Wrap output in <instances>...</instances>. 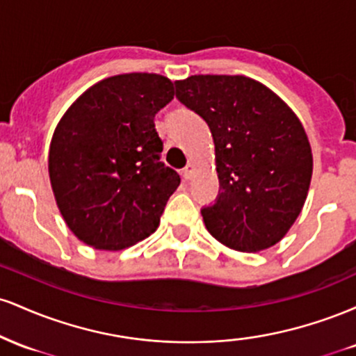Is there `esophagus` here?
<instances>
[{"label": "esophagus", "mask_w": 356, "mask_h": 356, "mask_svg": "<svg viewBox=\"0 0 356 356\" xmlns=\"http://www.w3.org/2000/svg\"><path fill=\"white\" fill-rule=\"evenodd\" d=\"M192 174H194V165L187 164L186 167H184V170H182V177L186 179V181H191Z\"/></svg>", "instance_id": "obj_1"}]
</instances>
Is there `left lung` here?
Here are the masks:
<instances>
[{
  "label": "left lung",
  "instance_id": "1",
  "mask_svg": "<svg viewBox=\"0 0 356 356\" xmlns=\"http://www.w3.org/2000/svg\"><path fill=\"white\" fill-rule=\"evenodd\" d=\"M175 97L209 125L220 194L201 211L224 246L257 252L284 238L303 209L313 155L300 118L244 75H192Z\"/></svg>",
  "mask_w": 356,
  "mask_h": 356
}]
</instances>
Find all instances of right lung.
Here are the masks:
<instances>
[{
  "label": "right lung",
  "instance_id": "add662e5",
  "mask_svg": "<svg viewBox=\"0 0 356 356\" xmlns=\"http://www.w3.org/2000/svg\"><path fill=\"white\" fill-rule=\"evenodd\" d=\"M174 99L157 73L92 85L53 132L48 174L70 231L88 246L120 251L149 238L181 177L161 162L154 117Z\"/></svg>",
  "mask_w": 356,
  "mask_h": 356
}]
</instances>
